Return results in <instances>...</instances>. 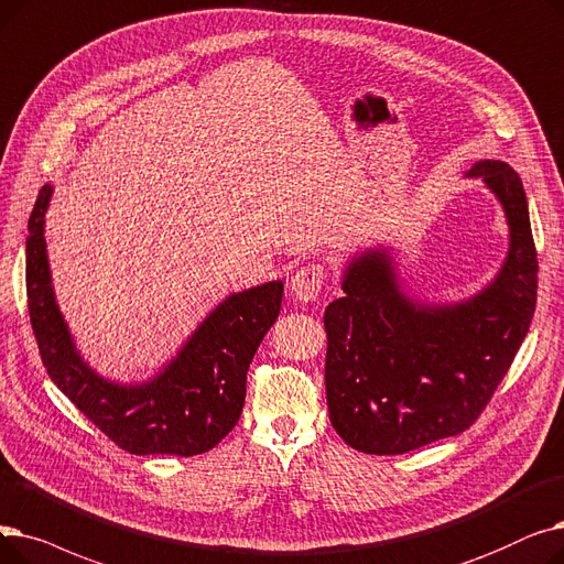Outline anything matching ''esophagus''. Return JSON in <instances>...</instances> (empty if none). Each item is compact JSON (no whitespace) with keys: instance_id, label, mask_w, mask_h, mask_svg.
Segmentation results:
<instances>
[{"instance_id":"esophagus-1","label":"esophagus","mask_w":564,"mask_h":564,"mask_svg":"<svg viewBox=\"0 0 564 564\" xmlns=\"http://www.w3.org/2000/svg\"><path fill=\"white\" fill-rule=\"evenodd\" d=\"M324 284H326V268L321 263H307L301 268V271H296V275L291 278L293 296L303 303L316 301Z\"/></svg>"}]
</instances>
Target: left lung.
<instances>
[{"label": "left lung", "mask_w": 564, "mask_h": 564, "mask_svg": "<svg viewBox=\"0 0 564 564\" xmlns=\"http://www.w3.org/2000/svg\"><path fill=\"white\" fill-rule=\"evenodd\" d=\"M502 204L509 252L489 286L452 305L401 291L390 250L348 261L344 296L326 307V397L335 432L365 454H404L457 436L479 417L512 365L538 303V250L519 174L477 160Z\"/></svg>", "instance_id": "left-lung-1"}]
</instances>
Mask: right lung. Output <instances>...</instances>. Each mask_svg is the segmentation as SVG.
Segmentation results:
<instances>
[{"instance_id":"add662e5","label":"right lung","mask_w":564,"mask_h":564,"mask_svg":"<svg viewBox=\"0 0 564 564\" xmlns=\"http://www.w3.org/2000/svg\"><path fill=\"white\" fill-rule=\"evenodd\" d=\"M50 197L52 185H43L26 236V305L50 379L130 454L195 457L216 447L243 411L248 367L280 314L284 284L231 293L151 381H107L79 356L55 301L45 250Z\"/></svg>"}]
</instances>
